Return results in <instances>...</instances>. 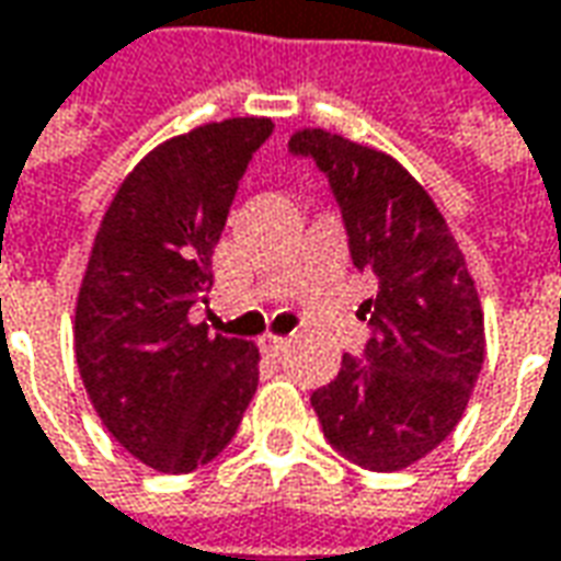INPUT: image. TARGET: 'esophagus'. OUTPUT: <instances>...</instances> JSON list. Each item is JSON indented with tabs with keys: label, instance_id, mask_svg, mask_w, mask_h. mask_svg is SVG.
I'll return each mask as SVG.
<instances>
[{
	"label": "esophagus",
	"instance_id": "1",
	"mask_svg": "<svg viewBox=\"0 0 561 561\" xmlns=\"http://www.w3.org/2000/svg\"><path fill=\"white\" fill-rule=\"evenodd\" d=\"M289 340L287 336H274V333H265L262 340H259V348L268 355V358H277V355H284L287 352Z\"/></svg>",
	"mask_w": 561,
	"mask_h": 561
}]
</instances>
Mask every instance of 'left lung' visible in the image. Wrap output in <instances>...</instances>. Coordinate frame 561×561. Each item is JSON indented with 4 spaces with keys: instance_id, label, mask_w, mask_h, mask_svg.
<instances>
[{
    "instance_id": "8db88e82",
    "label": "left lung",
    "mask_w": 561,
    "mask_h": 561,
    "mask_svg": "<svg viewBox=\"0 0 561 561\" xmlns=\"http://www.w3.org/2000/svg\"><path fill=\"white\" fill-rule=\"evenodd\" d=\"M289 150L311 157L333 187L355 268L377 280L364 299V358L342 355L311 394L342 457L374 472L423 460L460 423L484 364L476 280L426 187L382 150L336 131L299 129Z\"/></svg>"
}]
</instances>
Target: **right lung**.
Wrapping results in <instances>:
<instances>
[{"label":"right lung","mask_w":561,"mask_h":561,"mask_svg":"<svg viewBox=\"0 0 561 561\" xmlns=\"http://www.w3.org/2000/svg\"><path fill=\"white\" fill-rule=\"evenodd\" d=\"M268 116L175 135L123 179L82 274L73 348L82 386L119 445L157 472H191L234 438L259 386L253 342L209 333L191 306Z\"/></svg>","instance_id":"add662e5"}]
</instances>
